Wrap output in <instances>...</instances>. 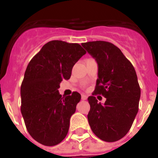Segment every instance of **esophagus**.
<instances>
[{
	"mask_svg": "<svg viewBox=\"0 0 158 158\" xmlns=\"http://www.w3.org/2000/svg\"><path fill=\"white\" fill-rule=\"evenodd\" d=\"M87 98H88V96H86V95H85V94H82L81 95V99L83 100H87Z\"/></svg>",
	"mask_w": 158,
	"mask_h": 158,
	"instance_id": "1",
	"label": "esophagus"
}]
</instances>
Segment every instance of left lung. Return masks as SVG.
Masks as SVG:
<instances>
[{"mask_svg": "<svg viewBox=\"0 0 158 158\" xmlns=\"http://www.w3.org/2000/svg\"><path fill=\"white\" fill-rule=\"evenodd\" d=\"M98 64V78L88 98V120L93 133L105 142H116L127 134L139 111L141 89L133 65L120 49L105 41L81 43ZM106 98L104 105L94 96Z\"/></svg>", "mask_w": 158, "mask_h": 158, "instance_id": "left-lung-1", "label": "left lung"}]
</instances>
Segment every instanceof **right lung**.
I'll return each mask as SVG.
<instances>
[{"mask_svg":"<svg viewBox=\"0 0 158 158\" xmlns=\"http://www.w3.org/2000/svg\"><path fill=\"white\" fill-rule=\"evenodd\" d=\"M86 51L78 43L50 41L27 65L20 88L22 115L28 133L47 146L58 145L66 136L69 120L81 100L73 92L58 93L62 80H69L73 65Z\"/></svg>","mask_w":158,"mask_h":158,"instance_id":"add662e5","label":"right lung"}]
</instances>
